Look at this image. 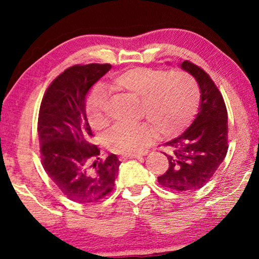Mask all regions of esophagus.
Segmentation results:
<instances>
[{"label": "esophagus", "instance_id": "esophagus-1", "mask_svg": "<svg viewBox=\"0 0 259 259\" xmlns=\"http://www.w3.org/2000/svg\"><path fill=\"white\" fill-rule=\"evenodd\" d=\"M143 157V154H122L120 159L121 160H125V159H131V158H140Z\"/></svg>", "mask_w": 259, "mask_h": 259}]
</instances>
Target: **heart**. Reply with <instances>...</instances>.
Masks as SVG:
<instances>
[{
	"mask_svg": "<svg viewBox=\"0 0 259 259\" xmlns=\"http://www.w3.org/2000/svg\"><path fill=\"white\" fill-rule=\"evenodd\" d=\"M121 90L141 98L140 112L148 121L120 122L106 133L108 150L133 154L143 151L154 138L155 130L162 137H173L190 125L199 107L200 93L196 80L185 72L169 74L165 70L137 67L115 76ZM88 121L101 128L108 120V94L95 86L86 100Z\"/></svg>",
	"mask_w": 259,
	"mask_h": 259,
	"instance_id": "obj_1",
	"label": "heart"
}]
</instances>
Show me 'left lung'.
I'll return each mask as SVG.
<instances>
[{
    "label": "left lung",
    "instance_id": "obj_1",
    "mask_svg": "<svg viewBox=\"0 0 259 259\" xmlns=\"http://www.w3.org/2000/svg\"><path fill=\"white\" fill-rule=\"evenodd\" d=\"M182 68L199 84V112L182 136L164 144L169 150L164 153L168 168L158 183L177 192H191L212 178L228 153V111L222 93L203 68L187 60Z\"/></svg>",
    "mask_w": 259,
    "mask_h": 259
}]
</instances>
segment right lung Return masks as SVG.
Segmentation results:
<instances>
[{"mask_svg":"<svg viewBox=\"0 0 259 259\" xmlns=\"http://www.w3.org/2000/svg\"><path fill=\"white\" fill-rule=\"evenodd\" d=\"M111 68L109 63L67 68L49 84L38 112L42 166L61 192L80 204L108 196L119 172L115 154L99 158L100 148L92 144L84 109L88 91Z\"/></svg>","mask_w":259,"mask_h":259,"instance_id":"obj_1","label":"right lung"}]
</instances>
